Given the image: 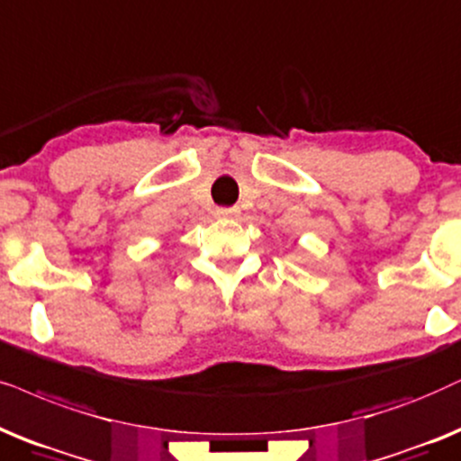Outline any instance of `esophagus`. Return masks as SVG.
<instances>
[{"label": "esophagus", "mask_w": 461, "mask_h": 461, "mask_svg": "<svg viewBox=\"0 0 461 461\" xmlns=\"http://www.w3.org/2000/svg\"><path fill=\"white\" fill-rule=\"evenodd\" d=\"M237 209L235 207H218L216 209V216L220 220H230V218H237Z\"/></svg>", "instance_id": "obj_1"}]
</instances>
